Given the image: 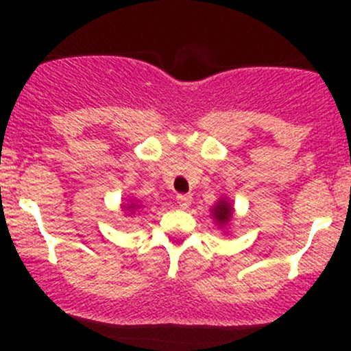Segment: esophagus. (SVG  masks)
<instances>
[{"mask_svg":"<svg viewBox=\"0 0 351 351\" xmlns=\"http://www.w3.org/2000/svg\"><path fill=\"white\" fill-rule=\"evenodd\" d=\"M176 202H178V205L182 208H189L190 204H192V195H189V193L186 195H178L176 197Z\"/></svg>","mask_w":351,"mask_h":351,"instance_id":"obj_1","label":"esophagus"}]
</instances>
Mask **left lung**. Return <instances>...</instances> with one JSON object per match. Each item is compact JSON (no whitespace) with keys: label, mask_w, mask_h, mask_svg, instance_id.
Masks as SVG:
<instances>
[{"label":"left lung","mask_w":351,"mask_h":351,"mask_svg":"<svg viewBox=\"0 0 351 351\" xmlns=\"http://www.w3.org/2000/svg\"><path fill=\"white\" fill-rule=\"evenodd\" d=\"M210 215L219 228L228 229L229 222L234 217V205H232V202L229 200V198L221 197L214 205H212Z\"/></svg>","instance_id":"obj_1"}]
</instances>
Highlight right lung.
<instances>
[{"mask_svg": "<svg viewBox=\"0 0 351 351\" xmlns=\"http://www.w3.org/2000/svg\"><path fill=\"white\" fill-rule=\"evenodd\" d=\"M123 208H127V210H129V214H136L137 210H139L141 208V205H139V202H136V200H129V204L127 205H122Z\"/></svg>", "mask_w": 351, "mask_h": 351, "instance_id": "obj_1", "label": "right lung"}]
</instances>
